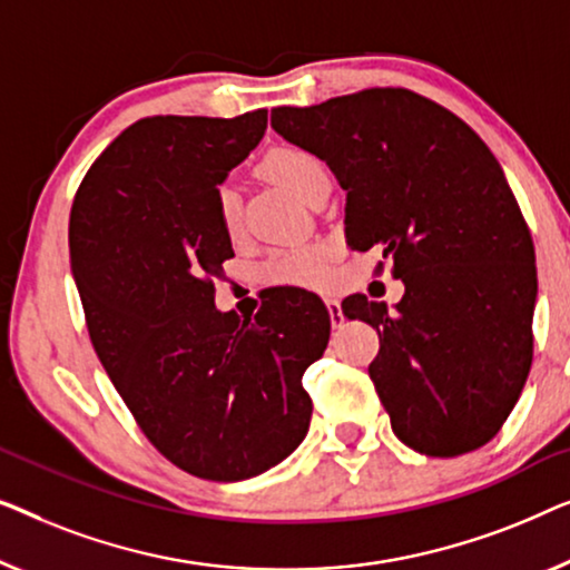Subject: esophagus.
Returning <instances> with one entry per match:
<instances>
[{"label":"esophagus","instance_id":"34e87169","mask_svg":"<svg viewBox=\"0 0 570 570\" xmlns=\"http://www.w3.org/2000/svg\"><path fill=\"white\" fill-rule=\"evenodd\" d=\"M325 304H327V315H331V323H333V327H341V325H343L341 302H338V299H333V296H325Z\"/></svg>","mask_w":570,"mask_h":570}]
</instances>
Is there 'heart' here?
<instances>
[{"label":"heart","mask_w":570,"mask_h":570,"mask_svg":"<svg viewBox=\"0 0 570 570\" xmlns=\"http://www.w3.org/2000/svg\"><path fill=\"white\" fill-rule=\"evenodd\" d=\"M261 173L268 180L284 186L302 202H309L320 183L327 180V173L320 159L307 149L299 147H276L271 149L261 163ZM216 222L224 235L235 237L239 232V198L232 186H219L214 196ZM333 261V245L307 243L282 247L271 255L266 263V278L282 286H320L325 284L327 271Z\"/></svg>","instance_id":"1"}]
</instances>
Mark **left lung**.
Instances as JSON below:
<instances>
[{"label": "left lung", "instance_id": "left-lung-1", "mask_svg": "<svg viewBox=\"0 0 570 570\" xmlns=\"http://www.w3.org/2000/svg\"><path fill=\"white\" fill-rule=\"evenodd\" d=\"M271 126L325 159L346 190L348 247L382 250L405 284L395 309L341 304L380 333L368 376L395 436L429 456L491 442L532 366L537 299L532 235L499 159L405 87L274 108Z\"/></svg>", "mask_w": 570, "mask_h": 570}]
</instances>
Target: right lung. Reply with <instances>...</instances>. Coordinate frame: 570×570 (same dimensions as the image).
<instances>
[{"label":"right lung","mask_w":570,"mask_h":570,"mask_svg":"<svg viewBox=\"0 0 570 570\" xmlns=\"http://www.w3.org/2000/svg\"><path fill=\"white\" fill-rule=\"evenodd\" d=\"M266 126V108L141 118L95 159L69 216L95 354L157 452L216 483L261 475L302 444V374L331 338L323 299L304 288L274 296L253 323L214 307L235 255L216 188Z\"/></svg>","instance_id":"add662e5"}]
</instances>
